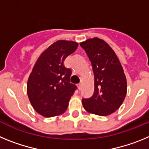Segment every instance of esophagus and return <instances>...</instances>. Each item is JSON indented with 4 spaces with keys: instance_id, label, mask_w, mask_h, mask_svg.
Masks as SVG:
<instances>
[{
    "instance_id": "34e87169",
    "label": "esophagus",
    "mask_w": 149,
    "mask_h": 149,
    "mask_svg": "<svg viewBox=\"0 0 149 149\" xmlns=\"http://www.w3.org/2000/svg\"><path fill=\"white\" fill-rule=\"evenodd\" d=\"M81 86H82V84H77V87H78L79 89H81Z\"/></svg>"
}]
</instances>
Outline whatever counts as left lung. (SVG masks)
<instances>
[{"label":"left lung","mask_w":149,"mask_h":149,"mask_svg":"<svg viewBox=\"0 0 149 149\" xmlns=\"http://www.w3.org/2000/svg\"><path fill=\"white\" fill-rule=\"evenodd\" d=\"M80 45L92 63L95 77L94 93L83 98V106L90 113L110 115L119 108L127 93L123 68L113 50L102 39H89Z\"/></svg>","instance_id":"1"}]
</instances>
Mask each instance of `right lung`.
I'll use <instances>...</instances> for the list:
<instances>
[{"label":"right lung","mask_w":149,"mask_h":149,"mask_svg":"<svg viewBox=\"0 0 149 149\" xmlns=\"http://www.w3.org/2000/svg\"><path fill=\"white\" fill-rule=\"evenodd\" d=\"M73 41L59 40L40 55L28 78L27 92L34 110L45 117L63 114L77 89L70 83L72 72L63 62L76 51Z\"/></svg>","instance_id":"add662e5"}]
</instances>
